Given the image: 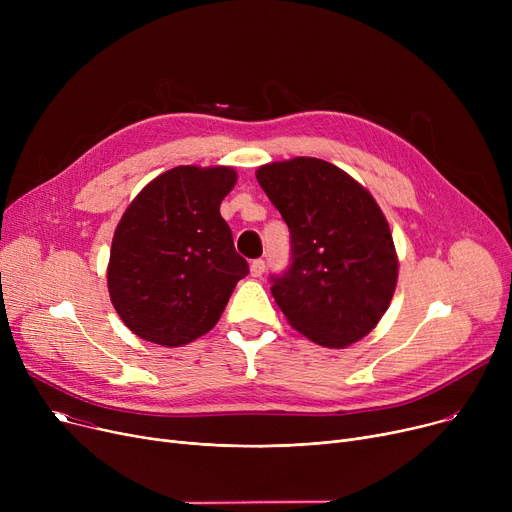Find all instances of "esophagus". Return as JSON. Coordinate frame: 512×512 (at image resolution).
<instances>
[{
  "label": "esophagus",
  "mask_w": 512,
  "mask_h": 512,
  "mask_svg": "<svg viewBox=\"0 0 512 512\" xmlns=\"http://www.w3.org/2000/svg\"><path fill=\"white\" fill-rule=\"evenodd\" d=\"M265 272V261L263 259H253L251 261V276L259 278Z\"/></svg>",
  "instance_id": "1"
}]
</instances>
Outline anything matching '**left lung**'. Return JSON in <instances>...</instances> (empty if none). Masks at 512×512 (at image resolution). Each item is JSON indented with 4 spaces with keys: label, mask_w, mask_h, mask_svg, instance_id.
Wrapping results in <instances>:
<instances>
[{
    "label": "left lung",
    "mask_w": 512,
    "mask_h": 512,
    "mask_svg": "<svg viewBox=\"0 0 512 512\" xmlns=\"http://www.w3.org/2000/svg\"><path fill=\"white\" fill-rule=\"evenodd\" d=\"M255 176L290 230V267L272 276L288 324L328 348L367 336L398 280L380 205L355 178L317 157L272 161Z\"/></svg>",
    "instance_id": "1"
}]
</instances>
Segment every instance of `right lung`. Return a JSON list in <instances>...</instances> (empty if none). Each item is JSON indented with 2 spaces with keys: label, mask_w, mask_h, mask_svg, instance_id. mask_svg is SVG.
Returning <instances> with one entry per match:
<instances>
[{
  "label": "right lung",
  "mask_w": 512,
  "mask_h": 512,
  "mask_svg": "<svg viewBox=\"0 0 512 512\" xmlns=\"http://www.w3.org/2000/svg\"><path fill=\"white\" fill-rule=\"evenodd\" d=\"M236 184L228 166H178L151 180L114 232L107 288L139 338L182 346L207 334L249 263L220 215Z\"/></svg>",
  "instance_id": "1"
}]
</instances>
